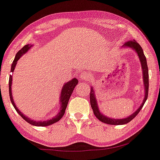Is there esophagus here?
Returning a JSON list of instances; mask_svg holds the SVG:
<instances>
[{
  "instance_id": "34e87169",
  "label": "esophagus",
  "mask_w": 160,
  "mask_h": 160,
  "mask_svg": "<svg viewBox=\"0 0 160 160\" xmlns=\"http://www.w3.org/2000/svg\"><path fill=\"white\" fill-rule=\"evenodd\" d=\"M90 77L88 76V75L84 74V73H82V74H80V79H81V80H89Z\"/></svg>"
}]
</instances>
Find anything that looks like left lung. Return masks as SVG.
Here are the masks:
<instances>
[{
	"label": "left lung",
	"instance_id": "1",
	"mask_svg": "<svg viewBox=\"0 0 160 160\" xmlns=\"http://www.w3.org/2000/svg\"><path fill=\"white\" fill-rule=\"evenodd\" d=\"M122 48H130L132 50H134L136 52V53L138 54V58H139L140 62L142 65V77H143V82H144V86H145V98L143 99V102L138 108L136 109V111L134 112L132 115H129L128 117L124 118H120V119H115V118H112L109 117H107L102 114L98 108V101L96 99L95 96V90L93 89V87H91V92H90V104L93 110L94 114L97 118L101 122L105 123L107 124H112V125H122L125 124L127 123H129L130 121H132L135 117L138 114L140 110H141L142 107H143L144 104H145L146 100L148 98V88H149V75H148V64H147V60H146V57L145 54H144L143 50H142V47L139 45V44L137 43L136 41L133 40V41H129L124 44L122 46Z\"/></svg>",
	"mask_w": 160,
	"mask_h": 160
}]
</instances>
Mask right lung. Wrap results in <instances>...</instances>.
Instances as JSON below:
<instances>
[{"mask_svg": "<svg viewBox=\"0 0 160 160\" xmlns=\"http://www.w3.org/2000/svg\"><path fill=\"white\" fill-rule=\"evenodd\" d=\"M32 47V45H26L22 48L20 51H18V53L15 55V57L14 60L12 62V66H11V71L10 72H13L15 70V65L17 64V62L23 55L28 52ZM12 76L10 75L9 79V98H10L11 103L15 110L17 111V112L22 116V118L24 120L26 121L27 122H28L29 124L33 125V126H38V127H46L49 126V125L54 124V123L59 122V120L62 118V117L65 114V109H66L67 105H68L69 98H70L71 95H72L73 91H74L75 86H77V84L78 83V80H77V78H73L72 80H69L68 82H65L64 85L62 86V88L61 89V94H60V99H59V104H60V110L59 111V112L57 113V115H55L53 118H51L49 120L43 121V122H37V121L33 120V119H30L29 117L26 116L22 113V112H21L18 109V107H16V105L15 104V102L13 101L12 98Z\"/></svg>", "mask_w": 160, "mask_h": 160, "instance_id": "add662e5", "label": "right lung"}]
</instances>
